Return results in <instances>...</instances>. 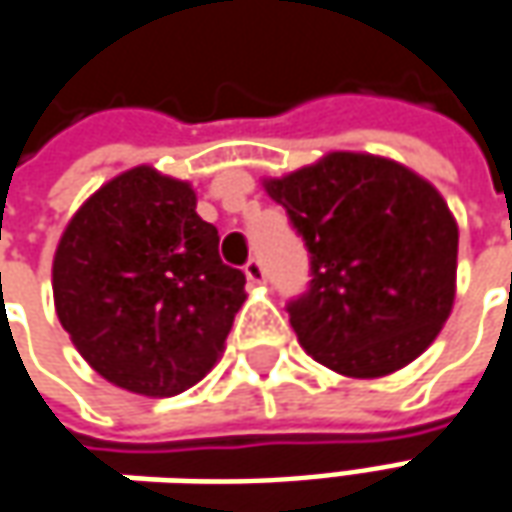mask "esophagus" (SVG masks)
Here are the masks:
<instances>
[{
    "mask_svg": "<svg viewBox=\"0 0 512 512\" xmlns=\"http://www.w3.org/2000/svg\"><path fill=\"white\" fill-rule=\"evenodd\" d=\"M243 272H246V277H249L252 283H263V280H266V269H263V263H260L257 257H249V260H246Z\"/></svg>",
    "mask_w": 512,
    "mask_h": 512,
    "instance_id": "1",
    "label": "esophagus"
}]
</instances>
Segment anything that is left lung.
I'll return each mask as SVG.
<instances>
[{"mask_svg": "<svg viewBox=\"0 0 512 512\" xmlns=\"http://www.w3.org/2000/svg\"><path fill=\"white\" fill-rule=\"evenodd\" d=\"M309 249V289L286 303L300 345L345 377H382L436 340L453 306L459 229L411 169L331 152L266 181Z\"/></svg>", "mask_w": 512, "mask_h": 512, "instance_id": "8db88e82", "label": "left lung"}]
</instances>
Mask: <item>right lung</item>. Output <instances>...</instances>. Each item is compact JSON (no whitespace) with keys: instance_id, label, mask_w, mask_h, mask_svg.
Segmentation results:
<instances>
[{"instance_id":"1","label":"right lung","mask_w":512,"mask_h":512,"mask_svg":"<svg viewBox=\"0 0 512 512\" xmlns=\"http://www.w3.org/2000/svg\"><path fill=\"white\" fill-rule=\"evenodd\" d=\"M218 229L184 181L135 167L67 223L53 260L56 314L104 379L175 397L218 362L246 274L218 255Z\"/></svg>"}]
</instances>
